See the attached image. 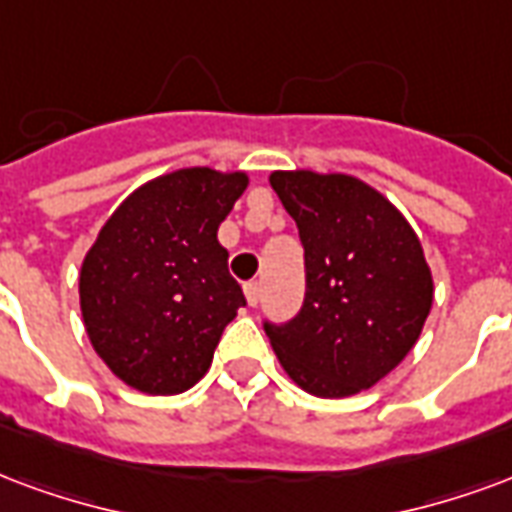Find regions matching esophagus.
<instances>
[{"instance_id": "1", "label": "esophagus", "mask_w": 512, "mask_h": 512, "mask_svg": "<svg viewBox=\"0 0 512 512\" xmlns=\"http://www.w3.org/2000/svg\"><path fill=\"white\" fill-rule=\"evenodd\" d=\"M244 295H246V304L257 306V301H260V282H246Z\"/></svg>"}]
</instances>
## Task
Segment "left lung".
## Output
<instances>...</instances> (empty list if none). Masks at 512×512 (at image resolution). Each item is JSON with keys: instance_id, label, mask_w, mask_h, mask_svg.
I'll use <instances>...</instances> for the list:
<instances>
[{"instance_id": "1", "label": "left lung", "mask_w": 512, "mask_h": 512, "mask_svg": "<svg viewBox=\"0 0 512 512\" xmlns=\"http://www.w3.org/2000/svg\"><path fill=\"white\" fill-rule=\"evenodd\" d=\"M295 219L306 298L287 325H268L276 358L301 391L344 399L372 388L415 347L434 301L418 233L399 208L347 173L274 170Z\"/></svg>"}]
</instances>
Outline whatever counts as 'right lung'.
I'll list each match as a JSON object with an SVG mask.
<instances>
[{"instance_id":"add662e5","label":"right lung","mask_w":512,"mask_h":512,"mask_svg":"<svg viewBox=\"0 0 512 512\" xmlns=\"http://www.w3.org/2000/svg\"><path fill=\"white\" fill-rule=\"evenodd\" d=\"M246 187L244 170H170L124 198L83 257L78 293L89 342L135 391H189L246 304L217 238Z\"/></svg>"}]
</instances>
